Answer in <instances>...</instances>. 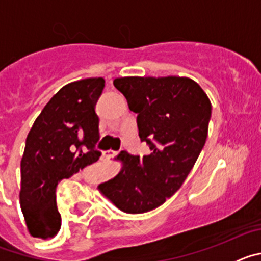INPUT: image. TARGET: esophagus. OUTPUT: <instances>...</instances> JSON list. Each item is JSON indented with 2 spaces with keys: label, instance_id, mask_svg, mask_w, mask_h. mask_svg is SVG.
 Here are the masks:
<instances>
[{
  "label": "esophagus",
  "instance_id": "34e87169",
  "mask_svg": "<svg viewBox=\"0 0 261 261\" xmlns=\"http://www.w3.org/2000/svg\"><path fill=\"white\" fill-rule=\"evenodd\" d=\"M116 154H117V151H112V150L105 151V156H115Z\"/></svg>",
  "mask_w": 261,
  "mask_h": 261
}]
</instances>
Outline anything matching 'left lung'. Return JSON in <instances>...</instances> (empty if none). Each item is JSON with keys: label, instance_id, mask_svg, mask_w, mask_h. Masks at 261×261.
<instances>
[{"label": "left lung", "instance_id": "8db88e82", "mask_svg": "<svg viewBox=\"0 0 261 261\" xmlns=\"http://www.w3.org/2000/svg\"><path fill=\"white\" fill-rule=\"evenodd\" d=\"M114 85L137 114L138 136L150 146L147 155L121 151L119 174L98 190L125 213L158 208L181 187L208 137L212 105L188 77H121Z\"/></svg>", "mask_w": 261, "mask_h": 261}]
</instances>
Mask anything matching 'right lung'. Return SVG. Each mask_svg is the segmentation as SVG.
I'll return each mask as SVG.
<instances>
[{"label":"right lung","mask_w":261,"mask_h":261,"mask_svg":"<svg viewBox=\"0 0 261 261\" xmlns=\"http://www.w3.org/2000/svg\"><path fill=\"white\" fill-rule=\"evenodd\" d=\"M103 87L102 77L65 85L45 105L27 135L19 199L27 229L35 238H53L61 227L56 205L59 181L100 156L94 146L99 140L95 106Z\"/></svg>","instance_id":"right-lung-1"}]
</instances>
